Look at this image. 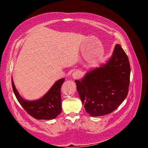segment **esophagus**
Here are the masks:
<instances>
[{
  "label": "esophagus",
  "instance_id": "1",
  "mask_svg": "<svg viewBox=\"0 0 148 148\" xmlns=\"http://www.w3.org/2000/svg\"><path fill=\"white\" fill-rule=\"evenodd\" d=\"M82 76L81 71L79 70H77L74 71V72L72 73V77L73 79H78L79 78H81Z\"/></svg>",
  "mask_w": 148,
  "mask_h": 148
}]
</instances>
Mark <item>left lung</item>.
I'll list each match as a JSON object with an SVG mask.
<instances>
[{"mask_svg": "<svg viewBox=\"0 0 148 148\" xmlns=\"http://www.w3.org/2000/svg\"><path fill=\"white\" fill-rule=\"evenodd\" d=\"M130 76L128 58L120 44L106 63L75 80L83 105L92 117L109 114L122 104L128 95Z\"/></svg>", "mask_w": 148, "mask_h": 148, "instance_id": "left-lung-1", "label": "left lung"}]
</instances>
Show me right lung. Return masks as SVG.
Returning <instances> with one entry per match:
<instances>
[{
    "instance_id": "right-lung-1",
    "label": "right lung",
    "mask_w": 148,
    "mask_h": 148,
    "mask_svg": "<svg viewBox=\"0 0 148 148\" xmlns=\"http://www.w3.org/2000/svg\"><path fill=\"white\" fill-rule=\"evenodd\" d=\"M64 82L65 78L59 79L41 98L35 101H27L20 95L12 77L13 91L18 101L28 114L38 120H52L61 113L60 89Z\"/></svg>"
}]
</instances>
